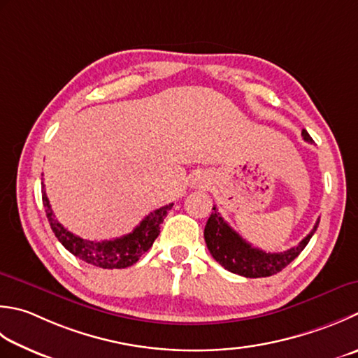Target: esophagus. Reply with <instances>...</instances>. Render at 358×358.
<instances>
[{
  "mask_svg": "<svg viewBox=\"0 0 358 358\" xmlns=\"http://www.w3.org/2000/svg\"><path fill=\"white\" fill-rule=\"evenodd\" d=\"M194 185H199V186H200V185H206V183H205V180H201V178L199 177V178H195Z\"/></svg>",
  "mask_w": 358,
  "mask_h": 358,
  "instance_id": "34e87169",
  "label": "esophagus"
}]
</instances>
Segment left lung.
Wrapping results in <instances>:
<instances>
[{
	"instance_id": "1",
	"label": "left lung",
	"mask_w": 358,
	"mask_h": 358,
	"mask_svg": "<svg viewBox=\"0 0 358 358\" xmlns=\"http://www.w3.org/2000/svg\"><path fill=\"white\" fill-rule=\"evenodd\" d=\"M304 141L313 143L307 130L303 129L301 133ZM320 219L315 223L313 229L301 241L296 247L284 251V253H265V251L251 247L242 237L231 228L228 223L222 219L217 211L215 205L213 206V214L209 215L205 227V242L209 253L219 262L223 268L236 273L245 278H267L285 268L293 259L299 256L301 251L309 243L310 237L318 228Z\"/></svg>"
}]
</instances>
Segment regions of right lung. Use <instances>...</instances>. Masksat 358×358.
<instances>
[{
	"label": "right lung",
	"mask_w": 358,
	"mask_h": 358,
	"mask_svg": "<svg viewBox=\"0 0 358 358\" xmlns=\"http://www.w3.org/2000/svg\"><path fill=\"white\" fill-rule=\"evenodd\" d=\"M41 199H43V206L46 211V217L51 223L52 233L57 237L59 242L65 247L69 253L76 257L82 259L87 264L96 265L101 268H127L130 265L136 264L145 251L155 242L159 234L161 223L166 219L167 213L171 211L173 203H169L159 209L150 213L139 225L131 231V233L117 237L113 241H88L73 234L65 227L59 223L49 205L46 197L45 186L41 189Z\"/></svg>",
	"instance_id": "right-lung-1"
}]
</instances>
